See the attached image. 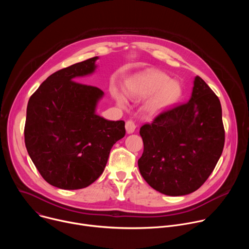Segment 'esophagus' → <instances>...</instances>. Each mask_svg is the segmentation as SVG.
Returning <instances> with one entry per match:
<instances>
[{
	"mask_svg": "<svg viewBox=\"0 0 249 249\" xmlns=\"http://www.w3.org/2000/svg\"><path fill=\"white\" fill-rule=\"evenodd\" d=\"M125 127H126L127 133H128V134H132V133H134V131H135V129H136V124H135L132 120H128V121L126 122Z\"/></svg>",
	"mask_w": 249,
	"mask_h": 249,
	"instance_id": "esophagus-1",
	"label": "esophagus"
}]
</instances>
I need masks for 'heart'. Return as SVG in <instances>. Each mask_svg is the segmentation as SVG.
Here are the masks:
<instances>
[{
  "label": "heart",
  "mask_w": 249,
  "mask_h": 249,
  "mask_svg": "<svg viewBox=\"0 0 249 249\" xmlns=\"http://www.w3.org/2000/svg\"><path fill=\"white\" fill-rule=\"evenodd\" d=\"M126 94L131 98L150 96L144 105L150 115H158L175 104L181 97L182 88L179 82L170 78L159 70H147L137 74L126 84ZM117 104L126 107V99L120 93L114 92Z\"/></svg>",
  "instance_id": "b5f03b06"
}]
</instances>
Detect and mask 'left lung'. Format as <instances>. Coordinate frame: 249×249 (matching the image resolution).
Instances as JSON below:
<instances>
[{"label": "left lung", "instance_id": "left-lung-1", "mask_svg": "<svg viewBox=\"0 0 249 249\" xmlns=\"http://www.w3.org/2000/svg\"><path fill=\"white\" fill-rule=\"evenodd\" d=\"M144 152L139 170L155 190L168 196L196 191L214 170L224 149L220 99L195 77L189 101L140 129Z\"/></svg>", "mask_w": 249, "mask_h": 249}]
</instances>
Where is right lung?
<instances>
[{
    "label": "right lung",
    "mask_w": 249,
    "mask_h": 249,
    "mask_svg": "<svg viewBox=\"0 0 249 249\" xmlns=\"http://www.w3.org/2000/svg\"><path fill=\"white\" fill-rule=\"evenodd\" d=\"M97 59L57 71L28 100L27 153L43 178L61 189H81L94 182L111 148L126 133L124 121H109L96 114L104 92L76 82L94 73Z\"/></svg>",
    "instance_id": "right-lung-1"
}]
</instances>
